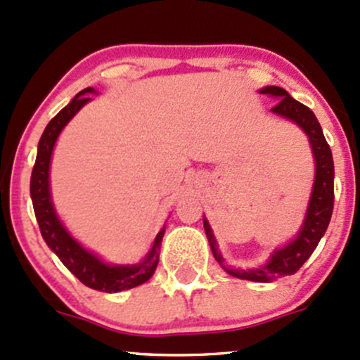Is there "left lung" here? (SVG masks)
Instances as JSON below:
<instances>
[{
  "label": "left lung",
  "instance_id": "left-lung-1",
  "mask_svg": "<svg viewBox=\"0 0 360 360\" xmlns=\"http://www.w3.org/2000/svg\"><path fill=\"white\" fill-rule=\"evenodd\" d=\"M260 94H269V96L276 98L278 103H276L274 108H271L272 113L295 122L296 125L303 128L304 134L309 139V146H311L313 157H315L316 169L315 183H313L311 198H309L303 226H301L298 235L288 245L272 252L271 259L264 266L243 271L230 269V267L225 266V259L221 257L220 250H218L217 240H214V235L206 218H203V225L214 259L230 276L238 279L255 281V283H272V281L295 274L307 262L309 255L313 254V250L316 249L320 238L326 232V226H328L333 212V176H335V169H333L332 150H330V146L326 143L323 130H321L315 113L308 106L296 101L295 98L289 96L286 89L278 88V86L262 88Z\"/></svg>",
  "mask_w": 360,
  "mask_h": 360
}]
</instances>
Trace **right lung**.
Here are the masks:
<instances>
[{
	"label": "right lung",
	"instance_id": "right-lung-1",
	"mask_svg": "<svg viewBox=\"0 0 360 360\" xmlns=\"http://www.w3.org/2000/svg\"><path fill=\"white\" fill-rule=\"evenodd\" d=\"M93 88H86L76 94V98L65 108L53 117L45 127L39 142L37 159L30 179V196L34 203V212L39 221L40 233L45 243L69 271L91 289L103 292H118L123 289H131L139 284H143L154 274L157 262H159V250L166 230L157 233L152 249L148 250L146 259L134 266H110L96 255L86 250L79 242L74 240L71 233L62 225L59 217L53 210L51 200V188H49V169H51V157L56 140L59 137L62 128L69 123L74 115L79 111L86 103L91 101L88 93H93Z\"/></svg>",
	"mask_w": 360,
	"mask_h": 360
}]
</instances>
